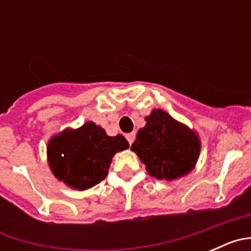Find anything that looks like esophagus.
<instances>
[{"label":"esophagus","mask_w":251,"mask_h":251,"mask_svg":"<svg viewBox=\"0 0 251 251\" xmlns=\"http://www.w3.org/2000/svg\"><path fill=\"white\" fill-rule=\"evenodd\" d=\"M126 138H127L128 143H129V145H132L133 141H134V138H136V133H134V132L128 133V134H126Z\"/></svg>","instance_id":"obj_1"}]
</instances>
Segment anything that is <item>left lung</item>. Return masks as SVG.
<instances>
[{"mask_svg": "<svg viewBox=\"0 0 251 251\" xmlns=\"http://www.w3.org/2000/svg\"><path fill=\"white\" fill-rule=\"evenodd\" d=\"M145 119L146 126L138 130L130 150L138 154L148 174L166 181L187 175L200 153L196 134L161 109Z\"/></svg>", "mask_w": 251, "mask_h": 251, "instance_id": "obj_1", "label": "left lung"}]
</instances>
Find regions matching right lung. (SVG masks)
Returning a JSON list of instances; mask_svg holds the SVG:
<instances>
[{
    "instance_id": "add662e5",
    "label": "right lung",
    "mask_w": 251,
    "mask_h": 251,
    "mask_svg": "<svg viewBox=\"0 0 251 251\" xmlns=\"http://www.w3.org/2000/svg\"><path fill=\"white\" fill-rule=\"evenodd\" d=\"M128 147L122 134L109 137L103 128L88 122L76 130H64L49 142V163L60 181L76 190H86L105 178L112 157Z\"/></svg>"
}]
</instances>
